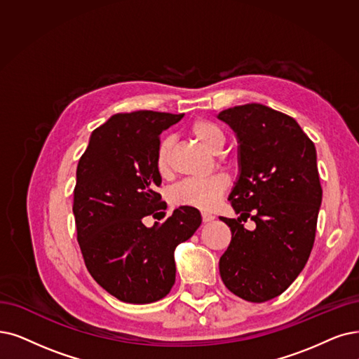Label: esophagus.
Instances as JSON below:
<instances>
[{
	"label": "esophagus",
	"mask_w": 359,
	"mask_h": 359,
	"mask_svg": "<svg viewBox=\"0 0 359 359\" xmlns=\"http://www.w3.org/2000/svg\"><path fill=\"white\" fill-rule=\"evenodd\" d=\"M202 219H203V222H210V221H213V219H215V217H213L212 213L202 212Z\"/></svg>",
	"instance_id": "1"
}]
</instances>
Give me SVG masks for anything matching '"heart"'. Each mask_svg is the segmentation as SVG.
I'll return each mask as SVG.
<instances>
[{
    "instance_id": "heart-1",
    "label": "heart",
    "mask_w": 359,
    "mask_h": 359,
    "mask_svg": "<svg viewBox=\"0 0 359 359\" xmlns=\"http://www.w3.org/2000/svg\"><path fill=\"white\" fill-rule=\"evenodd\" d=\"M189 133L200 144L210 151H219L224 146V133L221 128L205 118H197L189 125ZM174 138L165 137L156 150L154 165L161 175L170 172V151ZM228 178L225 175H212L203 180H185L177 184L170 191L172 203L177 206H191L197 209H212L219 202L221 196L228 189Z\"/></svg>"
}]
</instances>
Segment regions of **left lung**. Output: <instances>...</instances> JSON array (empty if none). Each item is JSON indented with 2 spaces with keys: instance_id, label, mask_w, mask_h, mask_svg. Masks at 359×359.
Returning <instances> with one entry per match:
<instances>
[{
  "instance_id": "left-lung-1",
  "label": "left lung",
  "mask_w": 359,
  "mask_h": 359,
  "mask_svg": "<svg viewBox=\"0 0 359 359\" xmlns=\"http://www.w3.org/2000/svg\"><path fill=\"white\" fill-rule=\"evenodd\" d=\"M238 140L240 175L229 194L240 218H224L231 241L219 259L225 287L248 302H266L296 280L311 255L323 189L313 142L299 123L264 104L222 110ZM250 217L249 232L241 224Z\"/></svg>"
}]
</instances>
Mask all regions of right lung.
<instances>
[{
    "label": "right lung",
    "instance_id": "add662e5",
    "mask_svg": "<svg viewBox=\"0 0 359 359\" xmlns=\"http://www.w3.org/2000/svg\"><path fill=\"white\" fill-rule=\"evenodd\" d=\"M182 116L153 110L113 114L93 131L78 163L74 215L85 266L126 304H151L170 292L175 248L202 224L191 206H180L163 224H142L163 213L154 157L162 131Z\"/></svg>",
    "mask_w": 359,
    "mask_h": 359
}]
</instances>
